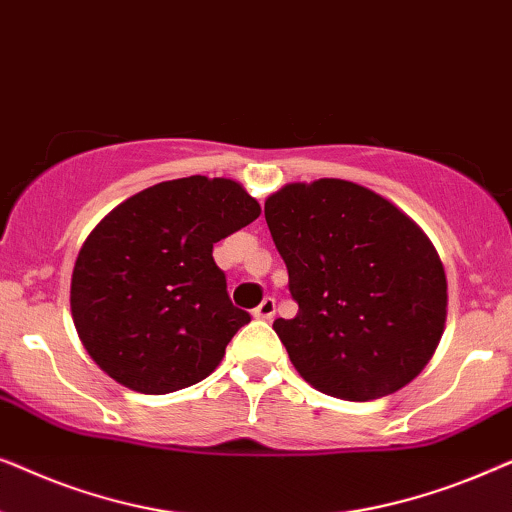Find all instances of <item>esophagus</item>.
<instances>
[{
  "label": "esophagus",
  "mask_w": 512,
  "mask_h": 512,
  "mask_svg": "<svg viewBox=\"0 0 512 512\" xmlns=\"http://www.w3.org/2000/svg\"><path fill=\"white\" fill-rule=\"evenodd\" d=\"M275 310H277V303H275V298H263L261 300V305L256 307L254 312V317L256 319H263V321H270L272 317H275Z\"/></svg>",
  "instance_id": "esophagus-1"
}]
</instances>
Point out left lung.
Here are the masks:
<instances>
[{
    "label": "left lung",
    "instance_id": "1",
    "mask_svg": "<svg viewBox=\"0 0 512 512\" xmlns=\"http://www.w3.org/2000/svg\"><path fill=\"white\" fill-rule=\"evenodd\" d=\"M265 221L298 303L272 328L305 382L373 401L422 373L447 317L445 268L408 214L345 179L286 184Z\"/></svg>",
    "mask_w": 512,
    "mask_h": 512
}]
</instances>
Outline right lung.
<instances>
[{
  "mask_svg": "<svg viewBox=\"0 0 512 512\" xmlns=\"http://www.w3.org/2000/svg\"><path fill=\"white\" fill-rule=\"evenodd\" d=\"M258 214L237 181L200 174L111 209L83 242L69 291L90 359L123 387L156 396L214 373L251 317L230 303L212 249Z\"/></svg>",
  "mask_w": 512,
  "mask_h": 512,
  "instance_id": "right-lung-1",
  "label": "right lung"
}]
</instances>
